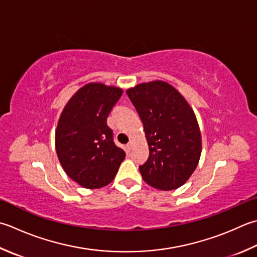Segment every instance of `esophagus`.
Masks as SVG:
<instances>
[{"label":"esophagus","mask_w":257,"mask_h":257,"mask_svg":"<svg viewBox=\"0 0 257 257\" xmlns=\"http://www.w3.org/2000/svg\"><path fill=\"white\" fill-rule=\"evenodd\" d=\"M127 146H128V148H129V149H132V148H133V146H134V142H133V140H130L129 144H128Z\"/></svg>","instance_id":"obj_1"}]
</instances>
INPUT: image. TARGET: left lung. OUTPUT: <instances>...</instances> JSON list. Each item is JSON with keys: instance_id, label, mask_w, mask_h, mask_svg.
Here are the masks:
<instances>
[{"instance_id": "left-lung-1", "label": "left lung", "mask_w": 257, "mask_h": 257, "mask_svg": "<svg viewBox=\"0 0 257 257\" xmlns=\"http://www.w3.org/2000/svg\"><path fill=\"white\" fill-rule=\"evenodd\" d=\"M144 123L149 157L139 166L145 183L160 190L183 186L197 167L202 134L193 108L177 89L155 80L127 90Z\"/></svg>"}]
</instances>
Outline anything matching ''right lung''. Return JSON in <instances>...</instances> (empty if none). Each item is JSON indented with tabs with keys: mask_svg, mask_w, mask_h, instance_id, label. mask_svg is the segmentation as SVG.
Instances as JSON below:
<instances>
[{
	"mask_svg": "<svg viewBox=\"0 0 257 257\" xmlns=\"http://www.w3.org/2000/svg\"><path fill=\"white\" fill-rule=\"evenodd\" d=\"M123 90L101 82L84 84L60 114L55 129V150L63 170L88 189L112 182L124 152L113 143L107 118Z\"/></svg>",
	"mask_w": 257,
	"mask_h": 257,
	"instance_id": "1",
	"label": "right lung"
}]
</instances>
